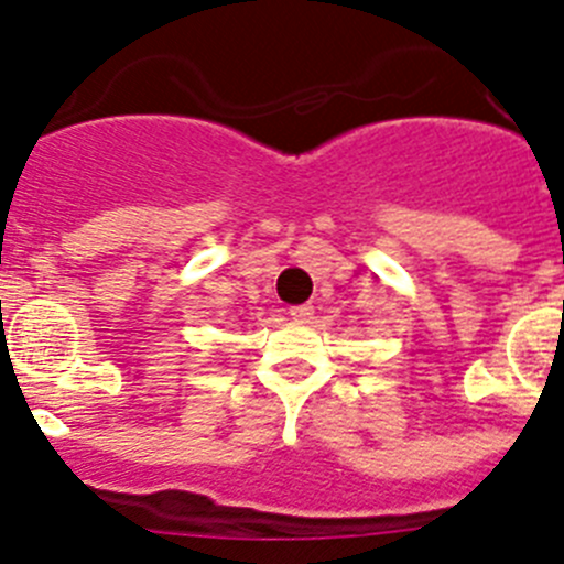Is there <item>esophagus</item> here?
<instances>
[{
	"label": "esophagus",
	"mask_w": 564,
	"mask_h": 564,
	"mask_svg": "<svg viewBox=\"0 0 564 564\" xmlns=\"http://www.w3.org/2000/svg\"><path fill=\"white\" fill-rule=\"evenodd\" d=\"M289 316H292V318H297V322H308V318L314 316V305H311V303H303V305H292V308H289Z\"/></svg>",
	"instance_id": "34e87169"
}]
</instances>
